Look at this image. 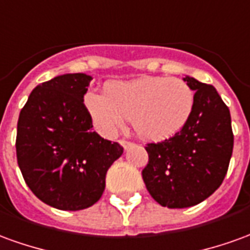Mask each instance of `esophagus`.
<instances>
[{
    "instance_id": "esophagus-1",
    "label": "esophagus",
    "mask_w": 250,
    "mask_h": 250,
    "mask_svg": "<svg viewBox=\"0 0 250 250\" xmlns=\"http://www.w3.org/2000/svg\"><path fill=\"white\" fill-rule=\"evenodd\" d=\"M119 143L122 145V146H123V147H125V149H130L131 146L134 145V143L131 142V141H127V139H120Z\"/></svg>"
}]
</instances>
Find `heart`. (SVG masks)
<instances>
[{"mask_svg":"<svg viewBox=\"0 0 250 250\" xmlns=\"http://www.w3.org/2000/svg\"><path fill=\"white\" fill-rule=\"evenodd\" d=\"M195 105V95L183 80L141 77L109 83L105 96L88 93L85 107L96 128L111 135L131 119L139 137L164 141L187 125Z\"/></svg>","mask_w":250,"mask_h":250,"instance_id":"obj_1","label":"heart"}]
</instances>
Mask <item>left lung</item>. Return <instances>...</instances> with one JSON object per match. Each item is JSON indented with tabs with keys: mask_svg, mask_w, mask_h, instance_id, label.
<instances>
[{
	"mask_svg": "<svg viewBox=\"0 0 250 250\" xmlns=\"http://www.w3.org/2000/svg\"><path fill=\"white\" fill-rule=\"evenodd\" d=\"M195 90L187 125L173 137L145 146L142 177L157 203L169 208L199 204L219 188L228 173L234 135L229 107L212 85L183 78Z\"/></svg>",
	"mask_w": 250,
	"mask_h": 250,
	"instance_id": "left-lung-1",
	"label": "left lung"
}]
</instances>
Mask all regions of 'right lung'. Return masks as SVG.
Segmentation results:
<instances>
[{
  "instance_id": "obj_1",
  "label": "right lung",
  "mask_w": 250,
  "mask_h": 250,
  "mask_svg": "<svg viewBox=\"0 0 250 250\" xmlns=\"http://www.w3.org/2000/svg\"><path fill=\"white\" fill-rule=\"evenodd\" d=\"M92 77H55L31 92L17 122V164L29 189L63 211L88 208L101 198L107 170L123 153L92 131L83 104Z\"/></svg>"
}]
</instances>
